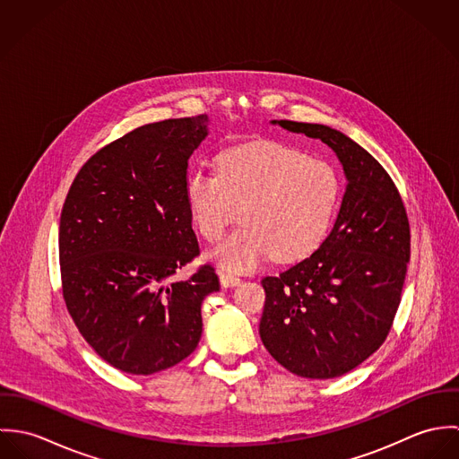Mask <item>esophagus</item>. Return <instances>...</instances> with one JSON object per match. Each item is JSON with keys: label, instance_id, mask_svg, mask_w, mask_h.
Returning a JSON list of instances; mask_svg holds the SVG:
<instances>
[{"label": "esophagus", "instance_id": "esophagus-1", "mask_svg": "<svg viewBox=\"0 0 459 459\" xmlns=\"http://www.w3.org/2000/svg\"><path fill=\"white\" fill-rule=\"evenodd\" d=\"M219 279H221V284L224 288H235V286H238L242 282L240 277H237L233 273H226V272H219Z\"/></svg>", "mask_w": 459, "mask_h": 459}]
</instances>
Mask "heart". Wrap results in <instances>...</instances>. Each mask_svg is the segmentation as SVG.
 <instances>
[{
    "instance_id": "b5f03b06",
    "label": "heart",
    "mask_w": 459,
    "mask_h": 459,
    "mask_svg": "<svg viewBox=\"0 0 459 459\" xmlns=\"http://www.w3.org/2000/svg\"><path fill=\"white\" fill-rule=\"evenodd\" d=\"M341 196V180L327 160L277 141H251L222 150L215 173L195 169L186 201L197 231L217 242L235 221L242 226L208 253L231 272H247L273 258L295 263L327 238Z\"/></svg>"
}]
</instances>
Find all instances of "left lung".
Returning a JSON list of instances; mask_svg holds the SVG:
<instances>
[{
	"label": "left lung",
	"instance_id": "obj_1",
	"mask_svg": "<svg viewBox=\"0 0 459 459\" xmlns=\"http://www.w3.org/2000/svg\"><path fill=\"white\" fill-rule=\"evenodd\" d=\"M270 124L324 141L348 184L320 249L263 279L260 335L290 373L335 378L373 355L393 327L410 262L406 210L389 173L346 134L322 124Z\"/></svg>",
	"mask_w": 459,
	"mask_h": 459
}]
</instances>
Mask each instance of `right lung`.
Here are the masks:
<instances>
[{
  "instance_id": "add662e5",
  "label": "right lung",
  "mask_w": 459,
  "mask_h": 459,
  "mask_svg": "<svg viewBox=\"0 0 459 459\" xmlns=\"http://www.w3.org/2000/svg\"><path fill=\"white\" fill-rule=\"evenodd\" d=\"M208 117L164 120L126 134L81 168L60 217L66 309L86 342L131 375L168 369L196 350L203 299L219 290L199 255L186 201L189 159Z\"/></svg>"
}]
</instances>
